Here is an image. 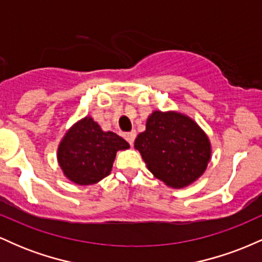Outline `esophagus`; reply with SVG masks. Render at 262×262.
<instances>
[{
  "label": "esophagus",
  "instance_id": "obj_1",
  "mask_svg": "<svg viewBox=\"0 0 262 262\" xmlns=\"http://www.w3.org/2000/svg\"><path fill=\"white\" fill-rule=\"evenodd\" d=\"M135 137H137V133H135V130L133 132H129V133L125 134V139H127V141L130 145H133L134 140H135Z\"/></svg>",
  "mask_w": 262,
  "mask_h": 262
}]
</instances>
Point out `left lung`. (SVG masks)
I'll return each instance as SVG.
<instances>
[{"mask_svg":"<svg viewBox=\"0 0 262 262\" xmlns=\"http://www.w3.org/2000/svg\"><path fill=\"white\" fill-rule=\"evenodd\" d=\"M150 172L169 187L182 188L203 175L210 160V143L196 122L182 113L155 111L145 132L137 137Z\"/></svg>","mask_w":262,"mask_h":262,"instance_id":"obj_1","label":"left lung"}]
</instances>
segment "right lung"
<instances>
[{
	"instance_id": "add662e5",
	"label": "right lung",
	"mask_w": 262,
	"mask_h": 262,
	"mask_svg": "<svg viewBox=\"0 0 262 262\" xmlns=\"http://www.w3.org/2000/svg\"><path fill=\"white\" fill-rule=\"evenodd\" d=\"M129 144L113 132H103L91 117H85L66 132L58 148L64 175L76 185L87 186L110 175L118 150Z\"/></svg>"
}]
</instances>
